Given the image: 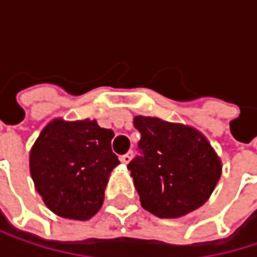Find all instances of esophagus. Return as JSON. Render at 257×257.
<instances>
[{"mask_svg":"<svg viewBox=\"0 0 257 257\" xmlns=\"http://www.w3.org/2000/svg\"><path fill=\"white\" fill-rule=\"evenodd\" d=\"M132 156H134V153H132V152H128V153L122 155V156H120V162H122V164H129V162H131V159H132Z\"/></svg>","mask_w":257,"mask_h":257,"instance_id":"obj_1","label":"esophagus"}]
</instances>
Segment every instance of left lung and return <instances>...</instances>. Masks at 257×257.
Listing matches in <instances>:
<instances>
[{
    "instance_id": "obj_1",
    "label": "left lung",
    "mask_w": 257,
    "mask_h": 257,
    "mask_svg": "<svg viewBox=\"0 0 257 257\" xmlns=\"http://www.w3.org/2000/svg\"><path fill=\"white\" fill-rule=\"evenodd\" d=\"M138 149L128 168L144 210L176 219L199 208L222 176V162L208 140L195 128L159 117L135 116Z\"/></svg>"
}]
</instances>
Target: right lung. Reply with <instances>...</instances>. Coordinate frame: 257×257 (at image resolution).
I'll return each mask as SVG.
<instances>
[{"label":"right lung","mask_w":257,"mask_h":257,"mask_svg":"<svg viewBox=\"0 0 257 257\" xmlns=\"http://www.w3.org/2000/svg\"><path fill=\"white\" fill-rule=\"evenodd\" d=\"M114 132L96 120L47 123L29 153V171L37 192L55 214L89 220L102 207L104 190L117 156Z\"/></svg>","instance_id":"1"}]
</instances>
